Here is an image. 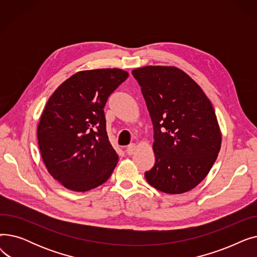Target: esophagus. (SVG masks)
Segmentation results:
<instances>
[{
	"label": "esophagus",
	"instance_id": "34e87169",
	"mask_svg": "<svg viewBox=\"0 0 257 257\" xmlns=\"http://www.w3.org/2000/svg\"><path fill=\"white\" fill-rule=\"evenodd\" d=\"M136 150H137V146H136V144H130V145L126 148V152H127V154H128V155H132V154H134V152H136Z\"/></svg>",
	"mask_w": 257,
	"mask_h": 257
}]
</instances>
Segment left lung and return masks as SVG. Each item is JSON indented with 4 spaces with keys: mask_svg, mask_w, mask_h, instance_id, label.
<instances>
[{
    "mask_svg": "<svg viewBox=\"0 0 257 257\" xmlns=\"http://www.w3.org/2000/svg\"><path fill=\"white\" fill-rule=\"evenodd\" d=\"M132 75L154 127L155 164L145 173L146 180L166 194L193 190L207 176L221 149L222 134L211 102L176 66L148 65Z\"/></svg>",
    "mask_w": 257,
    "mask_h": 257,
    "instance_id": "obj_1",
    "label": "left lung"
}]
</instances>
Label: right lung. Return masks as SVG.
I'll list each match as a JSON object with an SVG mask.
<instances>
[{"instance_id": "1", "label": "right lung", "mask_w": 257, "mask_h": 257, "mask_svg": "<svg viewBox=\"0 0 257 257\" xmlns=\"http://www.w3.org/2000/svg\"><path fill=\"white\" fill-rule=\"evenodd\" d=\"M128 76L119 69L81 71L48 100L37 127L38 147L51 176L69 190L87 192L111 176L118 155L108 140L103 109Z\"/></svg>"}]
</instances>
